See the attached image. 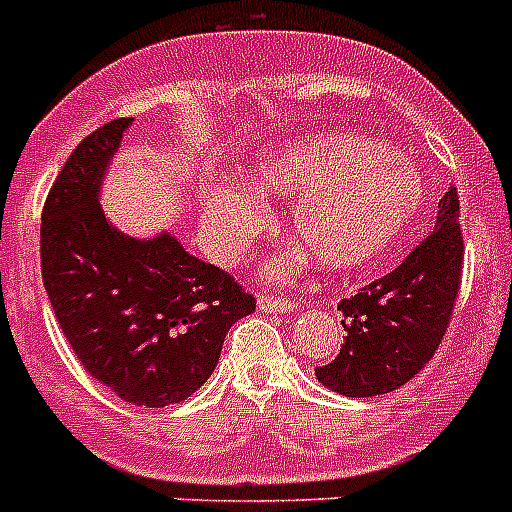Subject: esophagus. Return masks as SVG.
<instances>
[{"mask_svg": "<svg viewBox=\"0 0 512 512\" xmlns=\"http://www.w3.org/2000/svg\"><path fill=\"white\" fill-rule=\"evenodd\" d=\"M257 307L263 313H292L294 307H297V299L276 297V294H260L257 297Z\"/></svg>", "mask_w": 512, "mask_h": 512, "instance_id": "34e87169", "label": "esophagus"}]
</instances>
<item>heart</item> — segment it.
Wrapping results in <instances>:
<instances>
[{"label": "heart", "mask_w": 512, "mask_h": 512, "mask_svg": "<svg viewBox=\"0 0 512 512\" xmlns=\"http://www.w3.org/2000/svg\"><path fill=\"white\" fill-rule=\"evenodd\" d=\"M247 178L257 194L292 197V234L313 249L323 268L334 270L384 257L426 199L413 162L384 141L336 131L268 149L249 165ZM260 220L263 207L249 191L218 186L205 194V223L226 252L242 247Z\"/></svg>", "instance_id": "heart-1"}]
</instances>
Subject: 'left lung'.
<instances>
[{
	"mask_svg": "<svg viewBox=\"0 0 512 512\" xmlns=\"http://www.w3.org/2000/svg\"><path fill=\"white\" fill-rule=\"evenodd\" d=\"M460 197L450 186L436 223L392 273L342 299L344 344L315 368L323 386L344 397H376L400 389L429 363L450 326L463 281Z\"/></svg>",
	"mask_w": 512,
	"mask_h": 512,
	"instance_id": "left-lung-1",
	"label": "left lung"
}]
</instances>
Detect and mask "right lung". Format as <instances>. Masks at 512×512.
I'll return each mask as SVG.
<instances>
[{"label":"right lung","mask_w":512,"mask_h":512,"mask_svg":"<svg viewBox=\"0 0 512 512\" xmlns=\"http://www.w3.org/2000/svg\"><path fill=\"white\" fill-rule=\"evenodd\" d=\"M128 123L97 128L62 165L41 210V278L89 376L131 405L165 407L205 384L257 302L176 236L141 242L107 223L99 184Z\"/></svg>","instance_id":"add662e5"}]
</instances>
